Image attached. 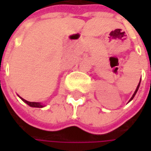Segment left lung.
<instances>
[{
	"mask_svg": "<svg viewBox=\"0 0 151 151\" xmlns=\"http://www.w3.org/2000/svg\"><path fill=\"white\" fill-rule=\"evenodd\" d=\"M139 85H140V81H139V85H138V86H137L136 90H135V91H134V93L133 94V96H132V97L130 98V100H129V101H131V100H133V98L134 97V96H135V94H136V92L138 91V90H139Z\"/></svg>",
	"mask_w": 151,
	"mask_h": 151,
	"instance_id": "8db88e82",
	"label": "left lung"
}]
</instances>
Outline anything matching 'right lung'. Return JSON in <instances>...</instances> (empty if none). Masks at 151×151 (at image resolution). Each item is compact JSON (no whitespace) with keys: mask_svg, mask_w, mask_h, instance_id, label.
<instances>
[{"mask_svg":"<svg viewBox=\"0 0 151 151\" xmlns=\"http://www.w3.org/2000/svg\"><path fill=\"white\" fill-rule=\"evenodd\" d=\"M21 99L22 100V101H24L25 103H27V105H29L30 107H44V105H42L40 102H34V101H28L25 100V99H23V98H22L20 97Z\"/></svg>","mask_w":151,"mask_h":151,"instance_id":"obj_1","label":"right lung"}]
</instances>
